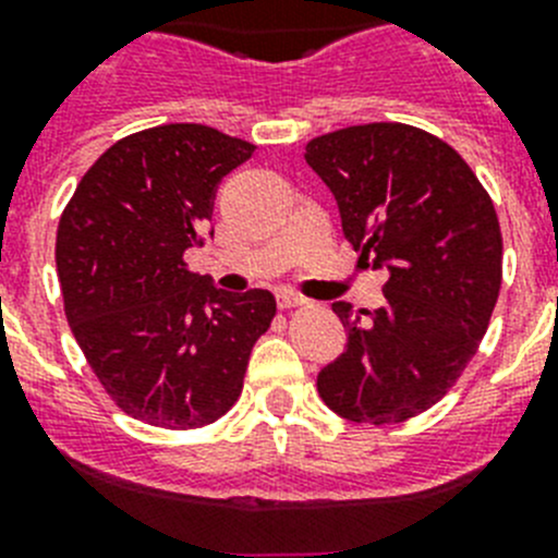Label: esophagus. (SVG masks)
<instances>
[{
    "instance_id": "34e87169",
    "label": "esophagus",
    "mask_w": 558,
    "mask_h": 558,
    "mask_svg": "<svg viewBox=\"0 0 558 558\" xmlns=\"http://www.w3.org/2000/svg\"><path fill=\"white\" fill-rule=\"evenodd\" d=\"M276 302H279V310H293V307H304L307 299H302V295L293 293V290H279V293H276Z\"/></svg>"
}]
</instances>
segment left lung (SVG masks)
<instances>
[{
    "mask_svg": "<svg viewBox=\"0 0 558 558\" xmlns=\"http://www.w3.org/2000/svg\"><path fill=\"white\" fill-rule=\"evenodd\" d=\"M304 150L360 259L391 274L374 313L332 304L347 352L322 368L318 393L349 422L397 425L456 386L486 335L502 282L495 204L458 150L422 128H340Z\"/></svg>",
    "mask_w": 558,
    "mask_h": 558,
    "instance_id": "1",
    "label": "left lung"
}]
</instances>
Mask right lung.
Wrapping results in <instances>:
<instances>
[{
	"instance_id": "add662e5",
	"label": "right lung",
	"mask_w": 558,
	"mask_h": 558,
	"mask_svg": "<svg viewBox=\"0 0 558 558\" xmlns=\"http://www.w3.org/2000/svg\"><path fill=\"white\" fill-rule=\"evenodd\" d=\"M251 153V142L195 122L131 133L88 167L58 223L77 347L117 408L153 427L223 416L274 322L268 290L223 293L184 263L204 245L220 179Z\"/></svg>"
}]
</instances>
